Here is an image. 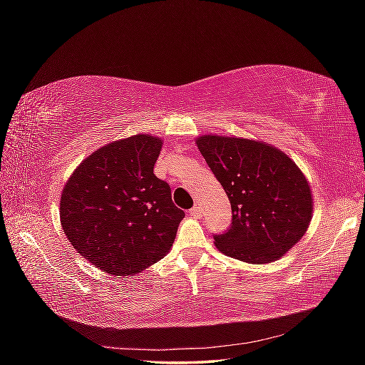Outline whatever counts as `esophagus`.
Segmentation results:
<instances>
[{"label": "esophagus", "mask_w": 365, "mask_h": 365, "mask_svg": "<svg viewBox=\"0 0 365 365\" xmlns=\"http://www.w3.org/2000/svg\"><path fill=\"white\" fill-rule=\"evenodd\" d=\"M201 213H202V207H201L200 204L195 205L193 208H190V215H192L193 217H200Z\"/></svg>", "instance_id": "esophagus-1"}]
</instances>
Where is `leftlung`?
Masks as SVG:
<instances>
[{"label": "left lung", "instance_id": "obj_1", "mask_svg": "<svg viewBox=\"0 0 365 365\" xmlns=\"http://www.w3.org/2000/svg\"><path fill=\"white\" fill-rule=\"evenodd\" d=\"M196 145L233 212L230 228L213 235L219 251L257 264L280 259L312 217V195L302 170L282 150L256 140L204 135Z\"/></svg>", "mask_w": 365, "mask_h": 365}]
</instances>
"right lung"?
I'll use <instances>...</instances> for the list:
<instances>
[{"mask_svg": "<svg viewBox=\"0 0 365 365\" xmlns=\"http://www.w3.org/2000/svg\"><path fill=\"white\" fill-rule=\"evenodd\" d=\"M163 141L118 140L83 160L65 184L61 222L77 252L98 269L132 275L163 259L185 216L153 175Z\"/></svg>", "mask_w": 365, "mask_h": 365, "instance_id": "obj_1", "label": "right lung"}]
</instances>
